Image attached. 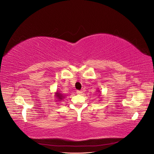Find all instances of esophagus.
<instances>
[{
	"label": "esophagus",
	"mask_w": 154,
	"mask_h": 154,
	"mask_svg": "<svg viewBox=\"0 0 154 154\" xmlns=\"http://www.w3.org/2000/svg\"><path fill=\"white\" fill-rule=\"evenodd\" d=\"M76 93H77L78 94H82V93H83V91H80V90H78L76 91Z\"/></svg>",
	"instance_id": "1"
}]
</instances>
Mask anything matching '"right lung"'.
Returning <instances> with one entry per match:
<instances>
[{
	"label": "right lung",
	"instance_id": "obj_1",
	"mask_svg": "<svg viewBox=\"0 0 154 154\" xmlns=\"http://www.w3.org/2000/svg\"><path fill=\"white\" fill-rule=\"evenodd\" d=\"M56 96H57V97H58V99H59V100H62V99L64 98L63 96L61 94V93H59V92H57V94H56Z\"/></svg>",
	"mask_w": 154,
	"mask_h": 154
}]
</instances>
